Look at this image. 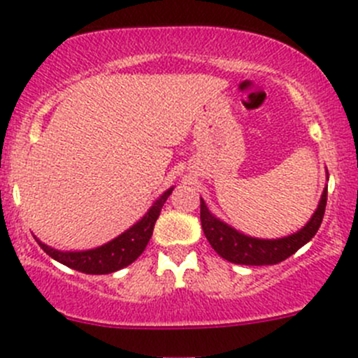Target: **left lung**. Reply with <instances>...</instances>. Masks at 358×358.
I'll list each match as a JSON object with an SVG mask.
<instances>
[{"label":"left lung","mask_w":358,"mask_h":358,"mask_svg":"<svg viewBox=\"0 0 358 358\" xmlns=\"http://www.w3.org/2000/svg\"><path fill=\"white\" fill-rule=\"evenodd\" d=\"M326 201L327 186L324 187L322 196H320L319 205H317V210L310 217V220L300 231L285 236V238L259 239L239 233L234 227L227 226L226 222L212 215L203 200L200 201L201 227H203V233L212 248L222 259L241 265H274L296 253L301 246L307 245L314 238L320 224H322Z\"/></svg>","instance_id":"1"}]
</instances>
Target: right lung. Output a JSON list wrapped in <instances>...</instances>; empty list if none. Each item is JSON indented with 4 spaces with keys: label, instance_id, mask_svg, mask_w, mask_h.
Returning a JSON list of instances; mask_svg holds the SVG:
<instances>
[{
    "label": "right lung",
    "instance_id": "right-lung-1",
    "mask_svg": "<svg viewBox=\"0 0 358 358\" xmlns=\"http://www.w3.org/2000/svg\"><path fill=\"white\" fill-rule=\"evenodd\" d=\"M172 189L174 187L165 191L152 205V208L143 215V219L138 220L134 226L129 227L125 233L117 236L115 239L108 241L106 245L98 246V248L86 250V252H60V250L44 245L38 238H36V241L51 259L67 265L73 271L84 272V274H112V272L131 265L145 252L146 245H148L150 238L153 234L155 222H157L158 215L162 212V206L171 196Z\"/></svg>",
    "mask_w": 358,
    "mask_h": 358
}]
</instances>
